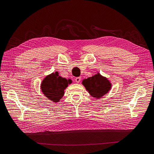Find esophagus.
Listing matches in <instances>:
<instances>
[{
    "label": "esophagus",
    "instance_id": "esophagus-1",
    "mask_svg": "<svg viewBox=\"0 0 154 154\" xmlns=\"http://www.w3.org/2000/svg\"><path fill=\"white\" fill-rule=\"evenodd\" d=\"M80 81H81V77H77V78H75V82L76 83H78L80 82Z\"/></svg>",
    "mask_w": 154,
    "mask_h": 154
}]
</instances>
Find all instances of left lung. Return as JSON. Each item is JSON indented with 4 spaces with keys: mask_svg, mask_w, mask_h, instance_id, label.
<instances>
[{
    "mask_svg": "<svg viewBox=\"0 0 154 154\" xmlns=\"http://www.w3.org/2000/svg\"><path fill=\"white\" fill-rule=\"evenodd\" d=\"M82 84L88 91L90 95L96 98H101L107 94L111 88V83L106 78L102 76L99 73L83 79Z\"/></svg>",
    "mask_w": 154,
    "mask_h": 154,
    "instance_id": "1",
    "label": "left lung"
}]
</instances>
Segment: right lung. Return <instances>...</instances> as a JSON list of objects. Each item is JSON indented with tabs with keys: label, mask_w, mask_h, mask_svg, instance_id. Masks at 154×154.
Instances as JSON below:
<instances>
[{
	"label": "right lung",
	"mask_w": 154,
	"mask_h": 154,
	"mask_svg": "<svg viewBox=\"0 0 154 154\" xmlns=\"http://www.w3.org/2000/svg\"><path fill=\"white\" fill-rule=\"evenodd\" d=\"M71 79L59 76L58 72L46 76L41 84L43 94L53 102H58L64 94V90L71 83Z\"/></svg>",
	"instance_id": "right-lung-1"
}]
</instances>
